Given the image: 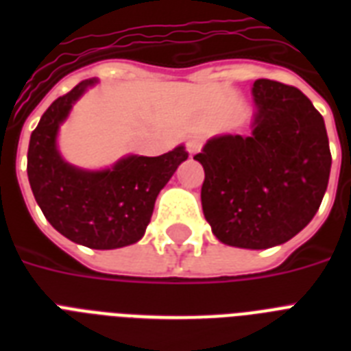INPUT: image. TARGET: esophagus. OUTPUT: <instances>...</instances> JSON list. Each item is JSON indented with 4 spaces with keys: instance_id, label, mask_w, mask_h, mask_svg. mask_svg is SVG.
I'll use <instances>...</instances> for the list:
<instances>
[{
    "instance_id": "34e87169",
    "label": "esophagus",
    "mask_w": 351,
    "mask_h": 351,
    "mask_svg": "<svg viewBox=\"0 0 351 351\" xmlns=\"http://www.w3.org/2000/svg\"><path fill=\"white\" fill-rule=\"evenodd\" d=\"M186 147H187V153L191 154V156H195V154L202 149V138H198V136L189 138V140L186 142Z\"/></svg>"
}]
</instances>
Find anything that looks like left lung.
Here are the masks:
<instances>
[{
    "mask_svg": "<svg viewBox=\"0 0 351 351\" xmlns=\"http://www.w3.org/2000/svg\"><path fill=\"white\" fill-rule=\"evenodd\" d=\"M250 136L220 134L195 156L206 171L204 217L222 244L266 250L315 217L332 154L321 112L299 89L273 80L251 87Z\"/></svg>",
    "mask_w": 351,
    "mask_h": 351,
    "instance_id": "8db88e82",
    "label": "left lung"
}]
</instances>
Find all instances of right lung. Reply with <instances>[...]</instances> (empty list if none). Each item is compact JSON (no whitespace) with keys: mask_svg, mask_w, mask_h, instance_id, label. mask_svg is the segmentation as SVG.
Instances as JSON below:
<instances>
[{"mask_svg":"<svg viewBox=\"0 0 351 351\" xmlns=\"http://www.w3.org/2000/svg\"><path fill=\"white\" fill-rule=\"evenodd\" d=\"M90 78L60 96L30 134L27 175L45 219L76 244L117 250L142 239L158 193L187 160L178 145L160 156L127 154L107 169H84L65 162L58 149L60 125L89 87Z\"/></svg>","mask_w":351,"mask_h":351,"instance_id":"add662e5","label":"right lung"}]
</instances>
